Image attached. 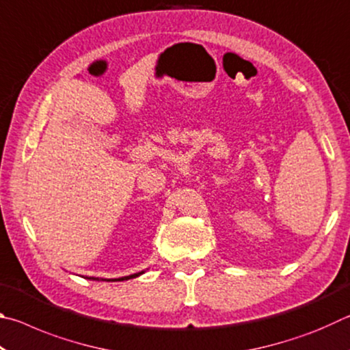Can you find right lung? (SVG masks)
Instances as JSON below:
<instances>
[{
	"label": "right lung",
	"instance_id": "right-lung-1",
	"mask_svg": "<svg viewBox=\"0 0 350 350\" xmlns=\"http://www.w3.org/2000/svg\"><path fill=\"white\" fill-rule=\"evenodd\" d=\"M142 273H144V271H140V273H134V275H129V276L117 278V280H106V281H125V280H131V278H137V276H140ZM90 280H97V281H98V278H90Z\"/></svg>",
	"mask_w": 350,
	"mask_h": 350
}]
</instances>
